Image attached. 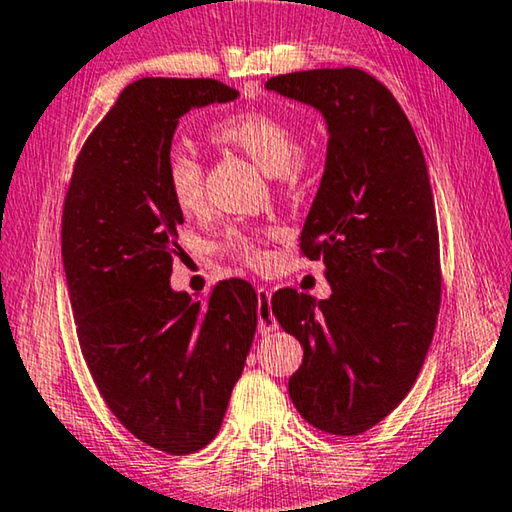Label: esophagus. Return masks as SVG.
Returning a JSON list of instances; mask_svg holds the SVG:
<instances>
[{"label":"esophagus","instance_id":"esophagus-1","mask_svg":"<svg viewBox=\"0 0 512 512\" xmlns=\"http://www.w3.org/2000/svg\"><path fill=\"white\" fill-rule=\"evenodd\" d=\"M257 298H259V309H257V320H259V332H273L277 329V320L271 309V291L266 287H257Z\"/></svg>","mask_w":512,"mask_h":512}]
</instances>
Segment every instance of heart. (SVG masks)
I'll list each match as a JSON object with an SVG mask.
<instances>
[{
    "label": "heart",
    "instance_id": "b5f03b06",
    "mask_svg": "<svg viewBox=\"0 0 512 512\" xmlns=\"http://www.w3.org/2000/svg\"><path fill=\"white\" fill-rule=\"evenodd\" d=\"M212 140L244 151L268 176H282L293 164L298 137L282 117L271 112L250 110L219 121L212 128ZM167 185L173 203L183 214H198L205 207V173L194 155L176 151L167 160ZM223 248L230 255L259 266L264 262L262 248L248 235H230Z\"/></svg>",
    "mask_w": 512,
    "mask_h": 512
}]
</instances>
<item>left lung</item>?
<instances>
[{
    "label": "left lung",
    "mask_w": 512,
    "mask_h": 512,
    "mask_svg": "<svg viewBox=\"0 0 512 512\" xmlns=\"http://www.w3.org/2000/svg\"><path fill=\"white\" fill-rule=\"evenodd\" d=\"M266 90L318 110L325 171L300 235L323 259L327 300L275 291L273 314L305 357L289 377L316 429L357 436L411 391L440 309V250L427 162L404 110L361 69L273 76Z\"/></svg>",
    "instance_id": "1"
}]
</instances>
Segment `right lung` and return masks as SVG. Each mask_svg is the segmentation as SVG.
<instances>
[{
	"instance_id": "obj_1",
	"label": "right lung",
	"mask_w": 512,
	"mask_h": 512,
	"mask_svg": "<svg viewBox=\"0 0 512 512\" xmlns=\"http://www.w3.org/2000/svg\"><path fill=\"white\" fill-rule=\"evenodd\" d=\"M212 79H140L119 94L76 160L63 212V268L85 363L142 443L192 454L219 433L257 329L246 280L203 300L171 287L183 212L167 185L178 119L228 103Z\"/></svg>"
}]
</instances>
